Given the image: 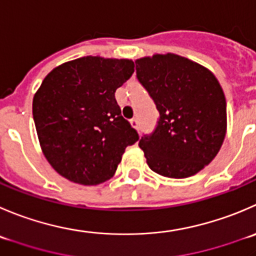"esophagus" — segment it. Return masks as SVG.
<instances>
[{
    "instance_id": "obj_1",
    "label": "esophagus",
    "mask_w": 256,
    "mask_h": 256,
    "mask_svg": "<svg viewBox=\"0 0 256 256\" xmlns=\"http://www.w3.org/2000/svg\"><path fill=\"white\" fill-rule=\"evenodd\" d=\"M130 124H131V125H132V128H138V118H131Z\"/></svg>"
}]
</instances>
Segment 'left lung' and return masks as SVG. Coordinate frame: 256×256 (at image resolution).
<instances>
[{
    "label": "left lung",
    "instance_id": "8db88e82",
    "mask_svg": "<svg viewBox=\"0 0 256 256\" xmlns=\"http://www.w3.org/2000/svg\"><path fill=\"white\" fill-rule=\"evenodd\" d=\"M136 76L160 118L138 146L154 172L171 178L195 175L218 155L226 132V100L214 74L178 54L135 61Z\"/></svg>",
    "mask_w": 256,
    "mask_h": 256
}]
</instances>
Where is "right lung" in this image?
Returning a JSON list of instances; mask_svg holds the SVG:
<instances>
[{
    "mask_svg": "<svg viewBox=\"0 0 256 256\" xmlns=\"http://www.w3.org/2000/svg\"><path fill=\"white\" fill-rule=\"evenodd\" d=\"M134 68L131 60L86 56L57 66L42 81L32 114L42 152L60 175L81 185L104 182L138 140L115 98Z\"/></svg>",
    "mask_w": 256,
    "mask_h": 256,
    "instance_id": "add662e5",
    "label": "right lung"
}]
</instances>
